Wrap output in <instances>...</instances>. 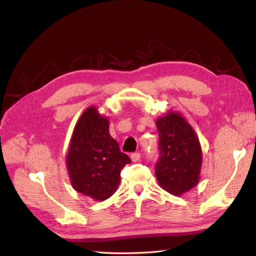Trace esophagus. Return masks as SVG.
I'll use <instances>...</instances> for the list:
<instances>
[{"label": "esophagus", "instance_id": "obj_1", "mask_svg": "<svg viewBox=\"0 0 256 256\" xmlns=\"http://www.w3.org/2000/svg\"><path fill=\"white\" fill-rule=\"evenodd\" d=\"M140 153H133L132 155H131V160H132V162H138L140 160Z\"/></svg>", "mask_w": 256, "mask_h": 256}]
</instances>
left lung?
<instances>
[{
    "label": "left lung",
    "mask_w": 256,
    "mask_h": 256,
    "mask_svg": "<svg viewBox=\"0 0 256 256\" xmlns=\"http://www.w3.org/2000/svg\"><path fill=\"white\" fill-rule=\"evenodd\" d=\"M160 157L155 166L160 186L180 196L199 182L202 152L194 128L178 112L157 118Z\"/></svg>",
    "instance_id": "obj_1"
}]
</instances>
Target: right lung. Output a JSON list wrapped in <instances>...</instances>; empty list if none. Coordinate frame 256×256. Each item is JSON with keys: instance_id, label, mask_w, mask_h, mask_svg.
I'll return each mask as SVG.
<instances>
[{"instance_id": "add662e5", "label": "right lung", "mask_w": 256, "mask_h": 256, "mask_svg": "<svg viewBox=\"0 0 256 256\" xmlns=\"http://www.w3.org/2000/svg\"><path fill=\"white\" fill-rule=\"evenodd\" d=\"M66 160L74 189L96 201L116 192L121 170L131 162L108 133V120L96 106L86 108L78 120Z\"/></svg>"}]
</instances>
